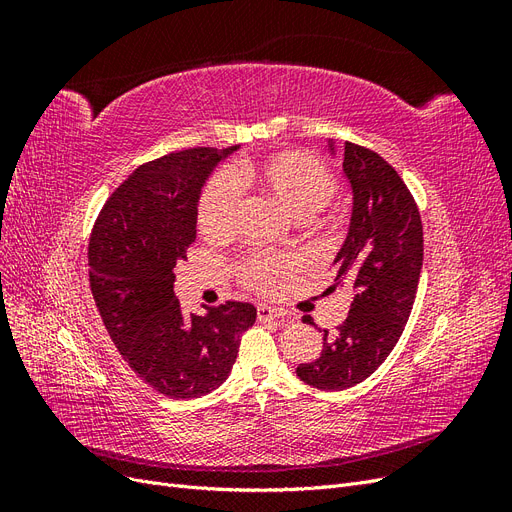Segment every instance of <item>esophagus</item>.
Instances as JSON below:
<instances>
[{"label": "esophagus", "mask_w": 512, "mask_h": 512, "mask_svg": "<svg viewBox=\"0 0 512 512\" xmlns=\"http://www.w3.org/2000/svg\"><path fill=\"white\" fill-rule=\"evenodd\" d=\"M256 314H258V320H280L286 316L284 309H277L271 305H258Z\"/></svg>", "instance_id": "34e87169"}]
</instances>
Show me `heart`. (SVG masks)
<instances>
[{
  "label": "heart",
  "instance_id": "b5f03b06",
  "mask_svg": "<svg viewBox=\"0 0 512 512\" xmlns=\"http://www.w3.org/2000/svg\"><path fill=\"white\" fill-rule=\"evenodd\" d=\"M250 177H254L273 198L280 200L297 220L314 218L331 203L337 192V179L331 170L301 151L273 153L250 168ZM239 205L241 185L237 177L228 170H220L207 181L198 198V230L207 239L228 237L235 228ZM288 265L290 260L284 256L252 254L241 262L239 275L245 286L267 290Z\"/></svg>",
  "mask_w": 512,
  "mask_h": 512
}]
</instances>
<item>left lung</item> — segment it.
<instances>
[{"label": "left lung", "mask_w": 512, "mask_h": 512, "mask_svg": "<svg viewBox=\"0 0 512 512\" xmlns=\"http://www.w3.org/2000/svg\"><path fill=\"white\" fill-rule=\"evenodd\" d=\"M344 173L352 185V220L337 252L335 284L348 286V318L329 333L322 354L301 363L297 376L320 391H344L386 361L404 333L423 267V224L408 185L367 147L344 145ZM303 322L314 324L312 318Z\"/></svg>", "instance_id": "left-lung-1"}]
</instances>
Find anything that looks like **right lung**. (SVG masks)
<instances>
[{"label": "right lung", "mask_w": 512, "mask_h": 512, "mask_svg": "<svg viewBox=\"0 0 512 512\" xmlns=\"http://www.w3.org/2000/svg\"><path fill=\"white\" fill-rule=\"evenodd\" d=\"M239 147H194L138 166L108 196L89 239V284L104 327L134 374L170 399L207 395L228 378L252 303L183 314L175 267L196 239L200 190Z\"/></svg>", "instance_id": "obj_1"}]
</instances>
